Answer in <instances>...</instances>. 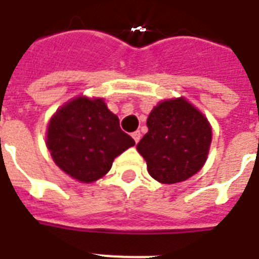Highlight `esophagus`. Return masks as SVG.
Returning <instances> with one entry per match:
<instances>
[{"mask_svg": "<svg viewBox=\"0 0 259 259\" xmlns=\"http://www.w3.org/2000/svg\"><path fill=\"white\" fill-rule=\"evenodd\" d=\"M132 137H133V140L136 141V144H138V141L141 140V133L137 130V132H134V133H132Z\"/></svg>", "mask_w": 259, "mask_h": 259, "instance_id": "esophagus-1", "label": "esophagus"}]
</instances>
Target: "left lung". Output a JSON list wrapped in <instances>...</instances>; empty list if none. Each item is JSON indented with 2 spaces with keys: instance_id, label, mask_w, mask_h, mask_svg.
Returning a JSON list of instances; mask_svg holds the SVG:
<instances>
[{
  "instance_id": "1",
  "label": "left lung",
  "mask_w": 259,
  "mask_h": 259,
  "mask_svg": "<svg viewBox=\"0 0 259 259\" xmlns=\"http://www.w3.org/2000/svg\"><path fill=\"white\" fill-rule=\"evenodd\" d=\"M146 125L148 133L137 150L155 181L177 184L202 169L213 138L211 125L186 98L161 101L150 111Z\"/></svg>"
}]
</instances>
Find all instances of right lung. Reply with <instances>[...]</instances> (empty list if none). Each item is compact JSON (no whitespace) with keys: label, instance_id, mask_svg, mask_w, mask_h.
Segmentation results:
<instances>
[{"label":"right lung","instance_id":"obj_1","mask_svg":"<svg viewBox=\"0 0 259 259\" xmlns=\"http://www.w3.org/2000/svg\"><path fill=\"white\" fill-rule=\"evenodd\" d=\"M134 145L104 98L78 96L68 101L52 115L46 130L54 163L82 184L104 177L115 157Z\"/></svg>","mask_w":259,"mask_h":259}]
</instances>
